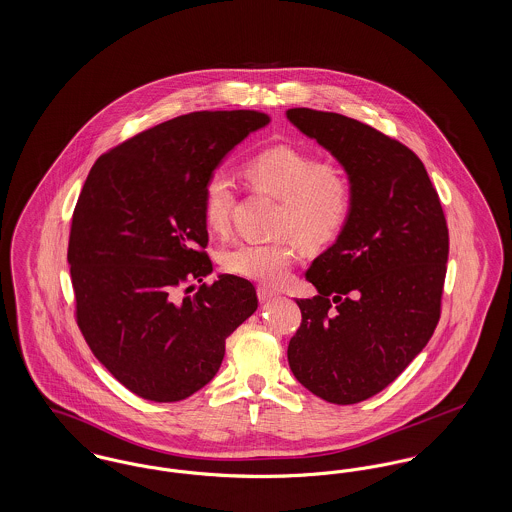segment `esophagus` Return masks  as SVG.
<instances>
[{
    "label": "esophagus",
    "mask_w": 512,
    "mask_h": 512,
    "mask_svg": "<svg viewBox=\"0 0 512 512\" xmlns=\"http://www.w3.org/2000/svg\"><path fill=\"white\" fill-rule=\"evenodd\" d=\"M257 295H259V301H270V299H274L278 293L274 292V290H268L265 286H259L257 288Z\"/></svg>",
    "instance_id": "obj_1"
}]
</instances>
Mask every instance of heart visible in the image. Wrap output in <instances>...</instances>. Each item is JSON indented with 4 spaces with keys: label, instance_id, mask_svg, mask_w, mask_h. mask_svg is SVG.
<instances>
[{
    "label": "heart",
    "instance_id": "b5f03b06",
    "mask_svg": "<svg viewBox=\"0 0 512 512\" xmlns=\"http://www.w3.org/2000/svg\"><path fill=\"white\" fill-rule=\"evenodd\" d=\"M244 178L253 190L282 201L276 234L295 238L303 247L334 242L351 217L353 186L347 174L301 147L282 144L257 151L245 161ZM234 201V180L224 171L211 172L201 197L209 230L220 234L228 228ZM292 261L293 247L284 242L240 244L224 253L222 267L240 278L278 286L288 278Z\"/></svg>",
    "mask_w": 512,
    "mask_h": 512
}]
</instances>
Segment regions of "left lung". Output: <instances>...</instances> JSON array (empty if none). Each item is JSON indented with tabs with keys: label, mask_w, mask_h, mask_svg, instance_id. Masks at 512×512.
<instances>
[{
	"label": "left lung",
	"mask_w": 512,
	"mask_h": 512,
	"mask_svg": "<svg viewBox=\"0 0 512 512\" xmlns=\"http://www.w3.org/2000/svg\"><path fill=\"white\" fill-rule=\"evenodd\" d=\"M286 117L340 161L353 186L351 217L305 274L317 295L295 301L301 326L288 363L320 399L353 405L390 386L432 338L449 230L409 147L338 113L295 107Z\"/></svg>",
	"instance_id": "1"
}]
</instances>
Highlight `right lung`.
I'll return each instance as SVG.
<instances>
[{
  "label": "right lung",
  "mask_w": 512,
  "mask_h": 512,
  "mask_svg": "<svg viewBox=\"0 0 512 512\" xmlns=\"http://www.w3.org/2000/svg\"><path fill=\"white\" fill-rule=\"evenodd\" d=\"M268 121L259 111L182 115L103 153L84 182L67 253L76 324L99 363L147 401H182L209 384L226 338L257 311L253 284L234 274L194 296L175 292L213 272L207 176Z\"/></svg>",
  "instance_id": "1"
}]
</instances>
